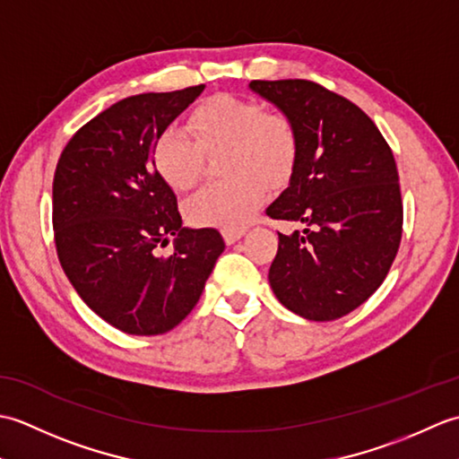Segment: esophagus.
<instances>
[{"mask_svg": "<svg viewBox=\"0 0 459 459\" xmlns=\"http://www.w3.org/2000/svg\"><path fill=\"white\" fill-rule=\"evenodd\" d=\"M245 235V229H237V230H222V238L227 245H235V242Z\"/></svg>", "mask_w": 459, "mask_h": 459, "instance_id": "1", "label": "esophagus"}]
</instances>
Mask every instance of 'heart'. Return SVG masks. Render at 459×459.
I'll use <instances>...</instances> for the list:
<instances>
[{
  "instance_id": "1",
  "label": "heart",
  "mask_w": 459,
  "mask_h": 459,
  "mask_svg": "<svg viewBox=\"0 0 459 459\" xmlns=\"http://www.w3.org/2000/svg\"><path fill=\"white\" fill-rule=\"evenodd\" d=\"M158 134L152 163L173 191H187L203 175L204 153L229 150L232 179L207 185L185 204L193 227L237 230L266 197V183H284L298 160L296 126L284 114H268L255 100L217 94L201 102L187 122Z\"/></svg>"
}]
</instances>
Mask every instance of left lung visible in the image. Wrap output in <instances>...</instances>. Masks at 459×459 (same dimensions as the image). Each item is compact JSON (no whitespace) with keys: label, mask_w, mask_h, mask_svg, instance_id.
I'll return each instance as SVG.
<instances>
[{"label":"left lung","mask_w":459,"mask_h":459,"mask_svg":"<svg viewBox=\"0 0 459 459\" xmlns=\"http://www.w3.org/2000/svg\"><path fill=\"white\" fill-rule=\"evenodd\" d=\"M250 91L294 122L298 160L270 219L278 232L268 280L281 306L311 321L347 316L383 284L403 237L393 150L357 104L311 81H252Z\"/></svg>","instance_id":"left-lung-1"}]
</instances>
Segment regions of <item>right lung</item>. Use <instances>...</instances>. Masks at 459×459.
I'll return each mask as SVG.
<instances>
[{"mask_svg": "<svg viewBox=\"0 0 459 459\" xmlns=\"http://www.w3.org/2000/svg\"><path fill=\"white\" fill-rule=\"evenodd\" d=\"M204 91L145 92L112 104L76 132L53 179L58 262L76 294L106 324L160 335L197 304L224 240L185 229L178 197L152 163V145ZM176 237L169 257L157 248Z\"/></svg>", "mask_w": 459, "mask_h": 459, "instance_id": "add662e5", "label": "right lung"}]
</instances>
